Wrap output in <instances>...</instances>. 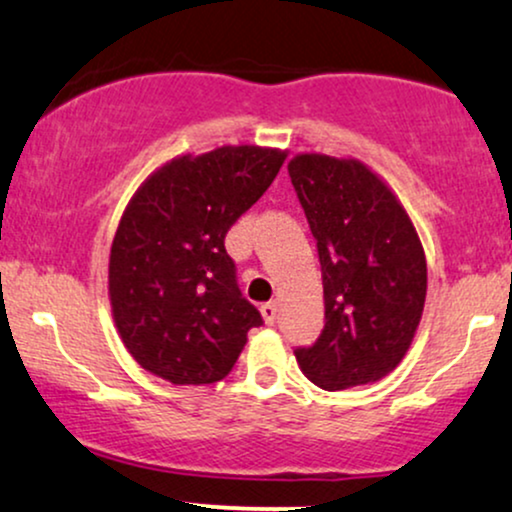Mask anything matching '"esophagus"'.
<instances>
[{
  "instance_id": "34e87169",
  "label": "esophagus",
  "mask_w": 512,
  "mask_h": 512,
  "mask_svg": "<svg viewBox=\"0 0 512 512\" xmlns=\"http://www.w3.org/2000/svg\"><path fill=\"white\" fill-rule=\"evenodd\" d=\"M260 310H262L264 322H267L269 326L276 324V312H279V307H276V303H264Z\"/></svg>"
}]
</instances>
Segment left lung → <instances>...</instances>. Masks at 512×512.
Returning a JSON list of instances; mask_svg holds the SVG:
<instances>
[{"instance_id":"obj_1","label":"left lung","mask_w":512,"mask_h":512,"mask_svg":"<svg viewBox=\"0 0 512 512\" xmlns=\"http://www.w3.org/2000/svg\"><path fill=\"white\" fill-rule=\"evenodd\" d=\"M288 176L317 240L326 319L295 360L324 391L372 384L396 369L420 326V238L389 186L355 159L298 155Z\"/></svg>"}]
</instances>
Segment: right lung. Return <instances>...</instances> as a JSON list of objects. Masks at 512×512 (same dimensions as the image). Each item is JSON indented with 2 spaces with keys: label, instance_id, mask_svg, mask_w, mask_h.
Wrapping results in <instances>:
<instances>
[{
  "label": "right lung",
  "instance_id": "obj_1",
  "mask_svg": "<svg viewBox=\"0 0 512 512\" xmlns=\"http://www.w3.org/2000/svg\"><path fill=\"white\" fill-rule=\"evenodd\" d=\"M286 152L240 145L178 157L123 212L109 298L123 346L171 384H214L236 365L262 315L238 288L226 233L260 200Z\"/></svg>",
  "mask_w": 512,
  "mask_h": 512
}]
</instances>
